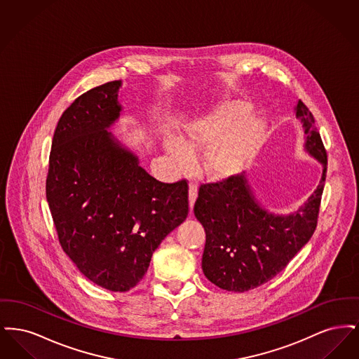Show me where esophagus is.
Segmentation results:
<instances>
[{
    "label": "esophagus",
    "instance_id": "obj_1",
    "mask_svg": "<svg viewBox=\"0 0 359 359\" xmlns=\"http://www.w3.org/2000/svg\"><path fill=\"white\" fill-rule=\"evenodd\" d=\"M198 198V187L196 184H189V191H188V201H189V208L192 210L194 205H195V201Z\"/></svg>",
    "mask_w": 359,
    "mask_h": 359
}]
</instances>
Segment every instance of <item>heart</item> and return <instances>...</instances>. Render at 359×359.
Instances as JSON below:
<instances>
[{
    "label": "heart",
    "mask_w": 359,
    "mask_h": 359,
    "mask_svg": "<svg viewBox=\"0 0 359 359\" xmlns=\"http://www.w3.org/2000/svg\"><path fill=\"white\" fill-rule=\"evenodd\" d=\"M253 104L246 100L223 101L188 122L180 138L168 137L167 152L177 170H191L192 154L203 151L208 176L226 180L245 171L256 158L268 137L266 121L252 114Z\"/></svg>",
    "instance_id": "heart-1"
}]
</instances>
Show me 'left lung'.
Listing matches in <instances>:
<instances>
[{"mask_svg":"<svg viewBox=\"0 0 359 359\" xmlns=\"http://www.w3.org/2000/svg\"><path fill=\"white\" fill-rule=\"evenodd\" d=\"M304 133V152L322 165L315 191L296 211L278 214L262 205L250 179L239 175L199 189L194 207L205 231L202 269L222 290H255L280 273L312 237L325 188L327 154L307 106H294Z\"/></svg>","mask_w":359,"mask_h":359,"instance_id":"left-lung-1","label":"left lung"}]
</instances>
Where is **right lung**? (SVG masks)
<instances>
[{
	"instance_id": "right-lung-1",
	"label": "right lung",
	"mask_w": 359,
	"mask_h": 359,
	"mask_svg": "<svg viewBox=\"0 0 359 359\" xmlns=\"http://www.w3.org/2000/svg\"><path fill=\"white\" fill-rule=\"evenodd\" d=\"M121 86L91 88L62 114L46 186L65 253L90 281L111 292L136 287L154 250L188 215L186 180H156L109 132L123 110Z\"/></svg>"
}]
</instances>
